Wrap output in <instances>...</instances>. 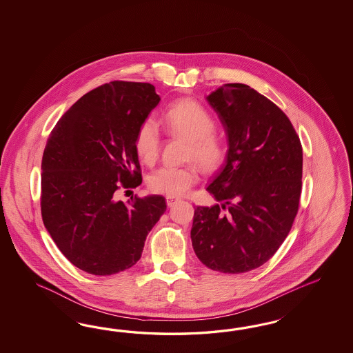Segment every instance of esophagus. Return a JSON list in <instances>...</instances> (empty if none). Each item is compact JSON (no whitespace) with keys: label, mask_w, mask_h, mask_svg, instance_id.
Here are the masks:
<instances>
[{"label":"esophagus","mask_w":353,"mask_h":353,"mask_svg":"<svg viewBox=\"0 0 353 353\" xmlns=\"http://www.w3.org/2000/svg\"><path fill=\"white\" fill-rule=\"evenodd\" d=\"M165 201H167V205L172 207L173 204L180 202V198H177V196H170V195H168V196L165 198Z\"/></svg>","instance_id":"obj_1"}]
</instances>
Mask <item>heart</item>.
<instances>
[{
  "label": "heart",
  "mask_w": 353,
  "mask_h": 353,
  "mask_svg": "<svg viewBox=\"0 0 353 353\" xmlns=\"http://www.w3.org/2000/svg\"><path fill=\"white\" fill-rule=\"evenodd\" d=\"M163 121L172 136L188 139L186 161H196L204 172L217 170L225 158L223 139L214 132V117L195 101H179L167 108ZM139 159L154 164L161 152V133L154 119H146L139 125L136 141ZM199 180L196 165L183 167L164 165L152 172L148 179L151 192L170 196H180L189 192Z\"/></svg>",
  "instance_id": "heart-1"
}]
</instances>
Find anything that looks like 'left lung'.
<instances>
[{"instance_id": "obj_1", "label": "left lung", "mask_w": 353, "mask_h": 353, "mask_svg": "<svg viewBox=\"0 0 353 353\" xmlns=\"http://www.w3.org/2000/svg\"><path fill=\"white\" fill-rule=\"evenodd\" d=\"M228 137L225 164L207 186L217 203L196 205L192 242L204 265L246 273L277 252L299 208L303 149L286 114L245 84L207 97Z\"/></svg>"}]
</instances>
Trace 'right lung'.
I'll list each match as a JSON object with an SVG mask.
<instances>
[{
	"label": "right lung",
	"mask_w": 353,
	"mask_h": 353,
	"mask_svg": "<svg viewBox=\"0 0 353 353\" xmlns=\"http://www.w3.org/2000/svg\"><path fill=\"white\" fill-rule=\"evenodd\" d=\"M161 97L149 83L111 81L81 97L55 124L41 163V214L75 267L111 276L133 267L165 212L161 195L118 201L142 182L134 141Z\"/></svg>",
	"instance_id": "add662e5"
}]
</instances>
